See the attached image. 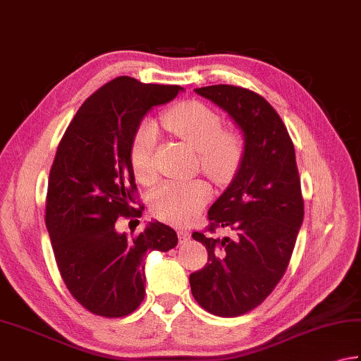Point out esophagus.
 <instances>
[{"label": "esophagus", "mask_w": 361, "mask_h": 361, "mask_svg": "<svg viewBox=\"0 0 361 361\" xmlns=\"http://www.w3.org/2000/svg\"><path fill=\"white\" fill-rule=\"evenodd\" d=\"M178 235H179V242L180 243H185L190 240V233L187 229H179L178 231Z\"/></svg>", "instance_id": "obj_1"}]
</instances>
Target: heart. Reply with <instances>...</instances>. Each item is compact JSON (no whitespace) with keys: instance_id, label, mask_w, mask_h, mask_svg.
Listing matches in <instances>:
<instances>
[{"instance_id":"b5f03b06","label":"heart","mask_w":361,"mask_h":361,"mask_svg":"<svg viewBox=\"0 0 361 361\" xmlns=\"http://www.w3.org/2000/svg\"><path fill=\"white\" fill-rule=\"evenodd\" d=\"M160 122L165 130L198 151L201 169L209 178L216 182H228L233 178L242 160V140L235 133L223 132V119L212 108L195 100L180 102L163 113ZM157 128L152 122H145L132 141V169L142 185H152L157 180ZM210 196L212 188L202 179L169 180L149 196V209L155 219L182 224L195 219Z\"/></svg>"}]
</instances>
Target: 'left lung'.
I'll return each instance as SVG.
<instances>
[{"label": "left lung", "instance_id": "1", "mask_svg": "<svg viewBox=\"0 0 361 361\" xmlns=\"http://www.w3.org/2000/svg\"><path fill=\"white\" fill-rule=\"evenodd\" d=\"M195 92L226 111L245 140L233 182L207 212V233L228 227L235 237L193 233L209 259L190 275L192 294L204 310L235 317L261 305L288 269L303 221L300 178L288 128L262 96L231 85Z\"/></svg>", "mask_w": 361, "mask_h": 361}]
</instances>
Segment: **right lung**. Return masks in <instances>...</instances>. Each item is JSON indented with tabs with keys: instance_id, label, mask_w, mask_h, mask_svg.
Segmentation results:
<instances>
[{
	"instance_id": "obj_1",
	"label": "right lung",
	"mask_w": 361,
	"mask_h": 361,
	"mask_svg": "<svg viewBox=\"0 0 361 361\" xmlns=\"http://www.w3.org/2000/svg\"><path fill=\"white\" fill-rule=\"evenodd\" d=\"M180 86L111 80L85 100L61 140L50 169L45 224L59 274L81 307L122 317L145 298V259L168 251L178 234L151 221L138 235L118 233L119 216H141L130 147L145 114L173 100Z\"/></svg>"
}]
</instances>
